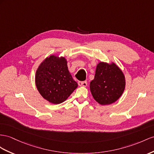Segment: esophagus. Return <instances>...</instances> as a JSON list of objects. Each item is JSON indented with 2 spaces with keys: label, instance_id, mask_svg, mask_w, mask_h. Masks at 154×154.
Masks as SVG:
<instances>
[{
  "label": "esophagus",
  "instance_id": "34e87169",
  "mask_svg": "<svg viewBox=\"0 0 154 154\" xmlns=\"http://www.w3.org/2000/svg\"><path fill=\"white\" fill-rule=\"evenodd\" d=\"M78 85L80 86H87V82L86 81H79Z\"/></svg>",
  "mask_w": 154,
  "mask_h": 154
}]
</instances>
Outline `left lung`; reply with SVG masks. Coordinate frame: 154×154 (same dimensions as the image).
Instances as JSON below:
<instances>
[{"mask_svg":"<svg viewBox=\"0 0 154 154\" xmlns=\"http://www.w3.org/2000/svg\"><path fill=\"white\" fill-rule=\"evenodd\" d=\"M125 86L124 73L115 63L100 62L97 64L90 89L98 103L106 105L115 103L122 95Z\"/></svg>","mask_w":154,"mask_h":154,"instance_id":"obj_1","label":"left lung"}]
</instances>
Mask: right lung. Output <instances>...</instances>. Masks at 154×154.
<instances>
[{
	"label": "right lung",
	"instance_id": "obj_1",
	"mask_svg": "<svg viewBox=\"0 0 154 154\" xmlns=\"http://www.w3.org/2000/svg\"><path fill=\"white\" fill-rule=\"evenodd\" d=\"M35 82L41 96L53 104L66 101L78 86L69 72L66 59L55 55L47 57L39 66Z\"/></svg>",
	"mask_w": 154,
	"mask_h": 154
}]
</instances>
